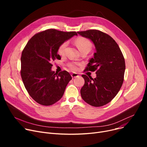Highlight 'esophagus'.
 <instances>
[{
  "instance_id": "obj_1",
  "label": "esophagus",
  "mask_w": 147,
  "mask_h": 147,
  "mask_svg": "<svg viewBox=\"0 0 147 147\" xmlns=\"http://www.w3.org/2000/svg\"><path fill=\"white\" fill-rule=\"evenodd\" d=\"M71 75L72 78H78V77H79V74L78 73H73Z\"/></svg>"
}]
</instances>
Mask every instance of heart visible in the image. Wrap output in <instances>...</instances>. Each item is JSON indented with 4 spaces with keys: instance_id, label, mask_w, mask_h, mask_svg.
Here are the masks:
<instances>
[{
    "instance_id": "b5f03b06",
    "label": "heart",
    "mask_w": 147,
    "mask_h": 147,
    "mask_svg": "<svg viewBox=\"0 0 147 147\" xmlns=\"http://www.w3.org/2000/svg\"><path fill=\"white\" fill-rule=\"evenodd\" d=\"M75 43L80 52L82 51L83 50H85V49L90 51L92 47L91 42L88 39H87V38H83V37L78 38L76 40ZM67 46V42H64L59 46L58 52L59 55H64ZM78 65L79 64L76 63H70L67 64V67L73 71H76L78 69Z\"/></svg>"
}]
</instances>
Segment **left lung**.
I'll list each match as a JSON object with an SVG mask.
<instances>
[{"label":"left lung","instance_id":"1","mask_svg":"<svg viewBox=\"0 0 147 147\" xmlns=\"http://www.w3.org/2000/svg\"><path fill=\"white\" fill-rule=\"evenodd\" d=\"M94 43L96 52L87 67L86 71H96L92 79L85 74L82 76L84 84L80 90L82 99L93 107H101L110 102L116 96L124 80L125 61L117 43L101 31L89 30L78 32Z\"/></svg>","mask_w":147,"mask_h":147}]
</instances>
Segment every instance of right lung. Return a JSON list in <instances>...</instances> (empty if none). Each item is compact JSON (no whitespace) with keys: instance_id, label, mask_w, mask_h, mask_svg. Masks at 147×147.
Wrapping results in <instances>:
<instances>
[{"instance_id":"add662e5","label":"right lung","mask_w":147,"mask_h":147,"mask_svg":"<svg viewBox=\"0 0 147 147\" xmlns=\"http://www.w3.org/2000/svg\"><path fill=\"white\" fill-rule=\"evenodd\" d=\"M74 35H78L76 32L48 29L34 35L23 49L21 76L28 94L38 104L49 106L58 101L71 80L67 71L57 73L51 68L53 61L61 59L59 46Z\"/></svg>"}]
</instances>
